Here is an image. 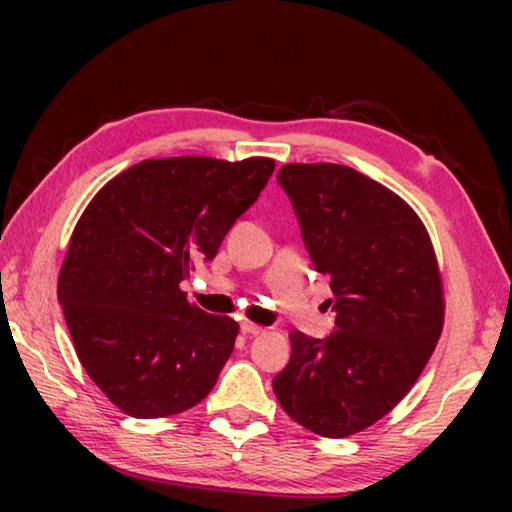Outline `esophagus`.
I'll list each match as a JSON object with an SVG mask.
<instances>
[{
  "instance_id": "esophagus-1",
  "label": "esophagus",
  "mask_w": 512,
  "mask_h": 512,
  "mask_svg": "<svg viewBox=\"0 0 512 512\" xmlns=\"http://www.w3.org/2000/svg\"><path fill=\"white\" fill-rule=\"evenodd\" d=\"M241 332L248 334V336H257V334L264 332V327L250 323V320H244V323H241Z\"/></svg>"
}]
</instances>
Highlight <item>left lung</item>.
<instances>
[{
	"mask_svg": "<svg viewBox=\"0 0 512 512\" xmlns=\"http://www.w3.org/2000/svg\"><path fill=\"white\" fill-rule=\"evenodd\" d=\"M277 183L329 280L336 327L323 341L293 329L273 391L291 420L345 438L391 413L418 381L443 332V277L420 216L377 180L316 162L284 164Z\"/></svg>",
	"mask_w": 512,
	"mask_h": 512,
	"instance_id": "8db88e82",
	"label": "left lung"
}]
</instances>
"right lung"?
<instances>
[{
  "label": "right lung",
  "mask_w": 512,
  "mask_h": 512,
  "mask_svg": "<svg viewBox=\"0 0 512 512\" xmlns=\"http://www.w3.org/2000/svg\"><path fill=\"white\" fill-rule=\"evenodd\" d=\"M273 169L271 158L144 160L85 207L60 266L58 302L76 357L124 413L167 418L210 395L239 325L189 305L180 282L219 253Z\"/></svg>",
  "instance_id": "1"
}]
</instances>
